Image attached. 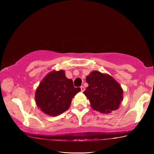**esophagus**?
Listing matches in <instances>:
<instances>
[{
	"mask_svg": "<svg viewBox=\"0 0 154 154\" xmlns=\"http://www.w3.org/2000/svg\"><path fill=\"white\" fill-rule=\"evenodd\" d=\"M81 92H83V91H85V87L83 86L81 87Z\"/></svg>",
	"mask_w": 154,
	"mask_h": 154,
	"instance_id": "obj_1",
	"label": "esophagus"
}]
</instances>
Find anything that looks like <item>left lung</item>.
<instances>
[{"label": "left lung", "instance_id": "obj_1", "mask_svg": "<svg viewBox=\"0 0 154 154\" xmlns=\"http://www.w3.org/2000/svg\"><path fill=\"white\" fill-rule=\"evenodd\" d=\"M86 82L89 86L83 93L93 110L109 114L119 109L123 100V89L112 76L93 71L87 76Z\"/></svg>", "mask_w": 154, "mask_h": 154}]
</instances>
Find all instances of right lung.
<instances>
[{
    "mask_svg": "<svg viewBox=\"0 0 154 154\" xmlns=\"http://www.w3.org/2000/svg\"><path fill=\"white\" fill-rule=\"evenodd\" d=\"M80 91L79 87H74L73 81L66 77L64 70H53L39 84L35 101L44 114L56 116L68 110L72 99Z\"/></svg>",
    "mask_w": 154,
    "mask_h": 154,
    "instance_id": "obj_1",
    "label": "right lung"
}]
</instances>
